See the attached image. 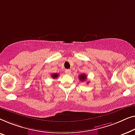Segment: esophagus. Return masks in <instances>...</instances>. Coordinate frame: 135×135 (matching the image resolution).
I'll return each instance as SVG.
<instances>
[{
    "label": "esophagus",
    "mask_w": 135,
    "mask_h": 135,
    "mask_svg": "<svg viewBox=\"0 0 135 135\" xmlns=\"http://www.w3.org/2000/svg\"><path fill=\"white\" fill-rule=\"evenodd\" d=\"M65 73L67 74V75H70V74L71 73V70L67 69V70H65Z\"/></svg>",
    "instance_id": "34e87169"
}]
</instances>
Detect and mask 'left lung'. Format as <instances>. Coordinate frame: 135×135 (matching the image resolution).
<instances>
[{"mask_svg": "<svg viewBox=\"0 0 135 135\" xmlns=\"http://www.w3.org/2000/svg\"><path fill=\"white\" fill-rule=\"evenodd\" d=\"M79 78L80 81H86V79L87 78V76L86 74H81V75L79 76Z\"/></svg>", "mask_w": 135, "mask_h": 135, "instance_id": "1", "label": "left lung"}]
</instances>
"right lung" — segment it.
I'll list each match as a JSON object with an SVG mask.
<instances>
[{"label": "right lung", "mask_w": 135, "mask_h": 135, "mask_svg": "<svg viewBox=\"0 0 135 135\" xmlns=\"http://www.w3.org/2000/svg\"><path fill=\"white\" fill-rule=\"evenodd\" d=\"M58 76H59V74H57V73H53V74H52V75H51V77H52V78H54V79L57 78Z\"/></svg>", "instance_id": "1"}]
</instances>
